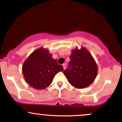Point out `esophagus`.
<instances>
[{
    "label": "esophagus",
    "instance_id": "1",
    "mask_svg": "<svg viewBox=\"0 0 122 122\" xmlns=\"http://www.w3.org/2000/svg\"><path fill=\"white\" fill-rule=\"evenodd\" d=\"M62 66H63V68H64V69H65V68H66V65H65V64H62Z\"/></svg>",
    "mask_w": 122,
    "mask_h": 122
}]
</instances>
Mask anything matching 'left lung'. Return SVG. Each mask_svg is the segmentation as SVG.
I'll return each mask as SVG.
<instances>
[{
  "mask_svg": "<svg viewBox=\"0 0 122 122\" xmlns=\"http://www.w3.org/2000/svg\"><path fill=\"white\" fill-rule=\"evenodd\" d=\"M71 61L64 73L71 85L77 88H84L95 80L97 66L94 59L86 49L73 50L69 56Z\"/></svg>",
  "mask_w": 122,
  "mask_h": 122,
  "instance_id": "left-lung-1",
  "label": "left lung"
}]
</instances>
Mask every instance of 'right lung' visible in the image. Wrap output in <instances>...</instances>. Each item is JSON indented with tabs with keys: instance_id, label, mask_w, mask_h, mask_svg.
Listing matches in <instances>:
<instances>
[{
	"instance_id": "obj_1",
	"label": "right lung",
	"mask_w": 122,
	"mask_h": 122,
	"mask_svg": "<svg viewBox=\"0 0 122 122\" xmlns=\"http://www.w3.org/2000/svg\"><path fill=\"white\" fill-rule=\"evenodd\" d=\"M63 70L62 66L57 63V60L52 58L48 50L43 48L32 53L22 66L25 81L37 89L49 86L54 76Z\"/></svg>"
}]
</instances>
